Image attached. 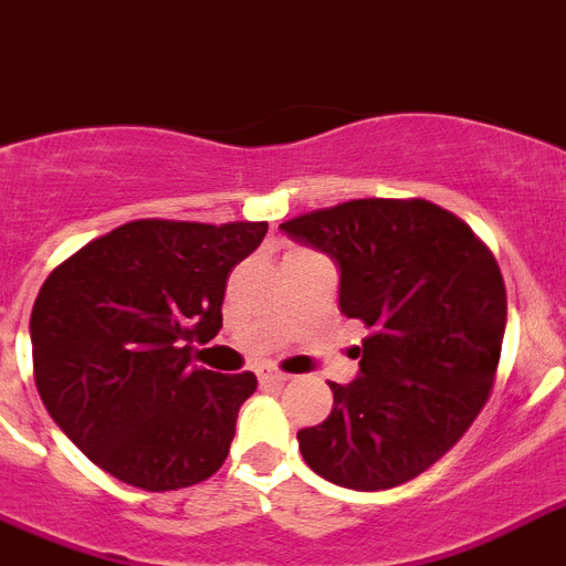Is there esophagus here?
Instances as JSON below:
<instances>
[{"mask_svg": "<svg viewBox=\"0 0 566 566\" xmlns=\"http://www.w3.org/2000/svg\"><path fill=\"white\" fill-rule=\"evenodd\" d=\"M259 379L261 382H270V386H284V382L291 379V374L279 371V368H261Z\"/></svg>", "mask_w": 566, "mask_h": 566, "instance_id": "34e87169", "label": "esophagus"}]
</instances>
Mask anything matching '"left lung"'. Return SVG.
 Returning <instances> with one entry per match:
<instances>
[{"label": "left lung", "instance_id": "left-lung-1", "mask_svg": "<svg viewBox=\"0 0 566 566\" xmlns=\"http://www.w3.org/2000/svg\"><path fill=\"white\" fill-rule=\"evenodd\" d=\"M282 230L339 268V311L365 322L359 377L331 382L325 422L298 452L325 481L377 492L443 458L486 406L506 327L495 255L469 224L422 198H359Z\"/></svg>", "mask_w": 566, "mask_h": 566}]
</instances>
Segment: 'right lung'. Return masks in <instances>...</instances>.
I'll return each mask as SVG.
<instances>
[{"instance_id": "1", "label": "right lung", "mask_w": 566, "mask_h": 566, "mask_svg": "<svg viewBox=\"0 0 566 566\" xmlns=\"http://www.w3.org/2000/svg\"><path fill=\"white\" fill-rule=\"evenodd\" d=\"M268 221L144 218L51 270L31 311L33 379L54 422L117 481L169 492L207 481L255 374L192 365L221 331L227 279Z\"/></svg>"}]
</instances>
